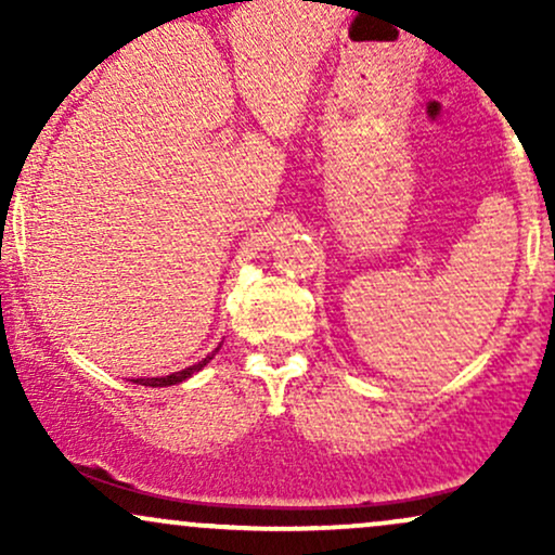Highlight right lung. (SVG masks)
I'll return each instance as SVG.
<instances>
[{
    "instance_id": "add662e5",
    "label": "right lung",
    "mask_w": 555,
    "mask_h": 555,
    "mask_svg": "<svg viewBox=\"0 0 555 555\" xmlns=\"http://www.w3.org/2000/svg\"><path fill=\"white\" fill-rule=\"evenodd\" d=\"M219 352V347L214 349L211 354H208V358H203L201 362H195V365H190V367H184V371H177V373H169V375H164V378H138L135 384H140V386H177V384H182V380H188L190 375L193 373H197V371H203V367H206V362L208 360H214V354Z\"/></svg>"
}]
</instances>
